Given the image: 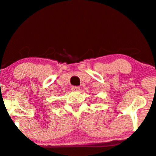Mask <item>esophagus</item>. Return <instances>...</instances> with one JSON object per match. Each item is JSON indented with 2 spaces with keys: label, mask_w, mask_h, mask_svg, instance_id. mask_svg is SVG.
Here are the masks:
<instances>
[{
  "label": "esophagus",
  "mask_w": 156,
  "mask_h": 156,
  "mask_svg": "<svg viewBox=\"0 0 156 156\" xmlns=\"http://www.w3.org/2000/svg\"><path fill=\"white\" fill-rule=\"evenodd\" d=\"M71 89H72V91H80V88L78 87V86H73L72 88H71Z\"/></svg>",
  "instance_id": "1"
}]
</instances>
